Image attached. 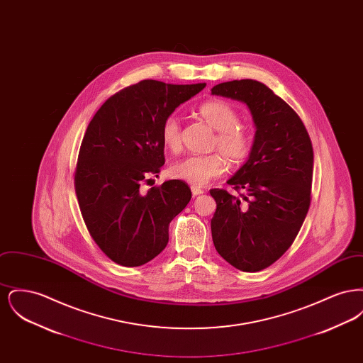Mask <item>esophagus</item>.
<instances>
[{
  "mask_svg": "<svg viewBox=\"0 0 363 363\" xmlns=\"http://www.w3.org/2000/svg\"><path fill=\"white\" fill-rule=\"evenodd\" d=\"M190 189H191L193 196H199V194H201V193L204 191V190L201 189V188H199V186H191Z\"/></svg>",
  "mask_w": 363,
  "mask_h": 363,
  "instance_id": "obj_1",
  "label": "esophagus"
}]
</instances>
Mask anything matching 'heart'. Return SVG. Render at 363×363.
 <instances>
[{
    "label": "heart",
    "instance_id": "1",
    "mask_svg": "<svg viewBox=\"0 0 363 363\" xmlns=\"http://www.w3.org/2000/svg\"><path fill=\"white\" fill-rule=\"evenodd\" d=\"M200 117L216 130L212 148L219 150L231 163H241L249 155L252 147L250 130L238 122L235 108L223 101L212 99L200 104ZM160 138L164 147L177 152L182 147L181 123L175 116H169L160 126ZM225 172V160L220 154L189 155L177 160L170 167L175 179H181L191 186H204L212 178Z\"/></svg>",
    "mask_w": 363,
    "mask_h": 363
}]
</instances>
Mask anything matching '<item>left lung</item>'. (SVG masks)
Masks as SVG:
<instances>
[{
	"mask_svg": "<svg viewBox=\"0 0 363 363\" xmlns=\"http://www.w3.org/2000/svg\"><path fill=\"white\" fill-rule=\"evenodd\" d=\"M213 95L249 107L256 125L249 159L227 184L246 193L235 197L211 189L213 245L243 272H257L293 245L311 207L313 147L299 116L271 88L250 79L213 86Z\"/></svg>",
	"mask_w": 363,
	"mask_h": 363,
	"instance_id": "left-lung-1",
	"label": "left lung"
}]
</instances>
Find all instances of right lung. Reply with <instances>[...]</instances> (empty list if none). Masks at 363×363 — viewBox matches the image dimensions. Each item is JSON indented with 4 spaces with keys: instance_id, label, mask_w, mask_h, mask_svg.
Here are the masks:
<instances>
[{
    "instance_id": "add662e5",
    "label": "right lung",
    "mask_w": 363,
    "mask_h": 363,
    "mask_svg": "<svg viewBox=\"0 0 363 363\" xmlns=\"http://www.w3.org/2000/svg\"><path fill=\"white\" fill-rule=\"evenodd\" d=\"M204 86L143 80L110 96L86 128L74 172L76 196L92 240L120 265L155 259L169 242L170 222L191 199L181 179L147 193L140 185L164 164V118Z\"/></svg>"
}]
</instances>
